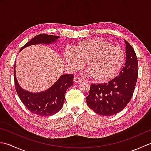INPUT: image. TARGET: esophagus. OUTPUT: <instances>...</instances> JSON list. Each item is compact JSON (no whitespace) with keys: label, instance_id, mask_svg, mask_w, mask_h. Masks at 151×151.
I'll use <instances>...</instances> for the list:
<instances>
[{"label":"esophagus","instance_id":"obj_1","mask_svg":"<svg viewBox=\"0 0 151 151\" xmlns=\"http://www.w3.org/2000/svg\"><path fill=\"white\" fill-rule=\"evenodd\" d=\"M74 82L76 83V84H79V83H81L82 82V79L81 78L78 76H75V78H74Z\"/></svg>","mask_w":151,"mask_h":151}]
</instances>
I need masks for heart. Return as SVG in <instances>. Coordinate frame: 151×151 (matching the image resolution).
<instances>
[{"label":"heart","instance_id":"b5f03b06","mask_svg":"<svg viewBox=\"0 0 151 151\" xmlns=\"http://www.w3.org/2000/svg\"><path fill=\"white\" fill-rule=\"evenodd\" d=\"M124 57L121 47L99 38L80 41L71 47V51L63 53L64 60L72 70L81 69L86 62L89 75L97 83L114 79L123 65Z\"/></svg>","mask_w":151,"mask_h":151}]
</instances>
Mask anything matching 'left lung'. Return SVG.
<instances>
[{
  "mask_svg": "<svg viewBox=\"0 0 151 151\" xmlns=\"http://www.w3.org/2000/svg\"><path fill=\"white\" fill-rule=\"evenodd\" d=\"M126 44V62L119 75L105 84H91L89 93L86 97L88 106L101 115L111 116L126 107L132 97L136 87L138 66L133 47Z\"/></svg>",
  "mask_w": 151,
  "mask_h": 151,
  "instance_id": "8db88e82",
  "label": "left lung"
}]
</instances>
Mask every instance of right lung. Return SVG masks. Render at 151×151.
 Masks as SVG:
<instances>
[{"label": "right lung", "instance_id": "obj_1", "mask_svg": "<svg viewBox=\"0 0 151 151\" xmlns=\"http://www.w3.org/2000/svg\"><path fill=\"white\" fill-rule=\"evenodd\" d=\"M60 37L45 34L37 35L22 47L21 50L33 45H50L56 43ZM74 76L65 74L45 91L32 93L22 89L19 84L15 75L14 65V81L16 91L23 104L33 114L40 116L49 117L62 108L67 89L73 86Z\"/></svg>", "mask_w": 151, "mask_h": 151}]
</instances>
